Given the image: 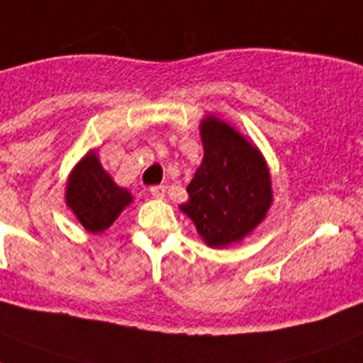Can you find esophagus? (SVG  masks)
Listing matches in <instances>:
<instances>
[{
    "instance_id": "obj_1",
    "label": "esophagus",
    "mask_w": 363,
    "mask_h": 363,
    "mask_svg": "<svg viewBox=\"0 0 363 363\" xmlns=\"http://www.w3.org/2000/svg\"><path fill=\"white\" fill-rule=\"evenodd\" d=\"M149 194H151L155 199H162V197L166 196V188H164L162 184H158V186H151L149 188Z\"/></svg>"
}]
</instances>
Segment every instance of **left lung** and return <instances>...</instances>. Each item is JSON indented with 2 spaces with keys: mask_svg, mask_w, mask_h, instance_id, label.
Returning <instances> with one entry per match:
<instances>
[{
  "mask_svg": "<svg viewBox=\"0 0 363 363\" xmlns=\"http://www.w3.org/2000/svg\"><path fill=\"white\" fill-rule=\"evenodd\" d=\"M203 162L188 184L190 199L179 208L194 221L208 247L242 242L264 221L271 203V175L255 144L221 121H201Z\"/></svg>",
  "mask_w": 363,
  "mask_h": 363,
  "instance_id": "obj_1",
  "label": "left lung"
}]
</instances>
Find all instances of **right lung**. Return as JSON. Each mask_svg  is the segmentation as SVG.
<instances>
[{
    "mask_svg": "<svg viewBox=\"0 0 363 363\" xmlns=\"http://www.w3.org/2000/svg\"><path fill=\"white\" fill-rule=\"evenodd\" d=\"M133 203L129 190L120 188L90 151L72 169L66 184V205L88 233L99 234L114 223Z\"/></svg>",
    "mask_w": 363,
    "mask_h": 363,
    "instance_id": "obj_1",
    "label": "right lung"
}]
</instances>
